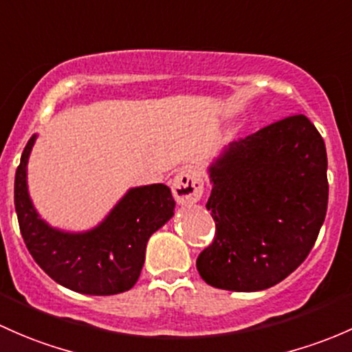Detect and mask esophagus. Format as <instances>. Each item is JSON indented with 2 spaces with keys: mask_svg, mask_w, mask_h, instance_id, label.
Masks as SVG:
<instances>
[{
  "mask_svg": "<svg viewBox=\"0 0 352 352\" xmlns=\"http://www.w3.org/2000/svg\"><path fill=\"white\" fill-rule=\"evenodd\" d=\"M173 197L179 205H191L200 201L203 195V179L195 168H183L171 184Z\"/></svg>",
  "mask_w": 352,
  "mask_h": 352,
  "instance_id": "1",
  "label": "esophagus"
}]
</instances>
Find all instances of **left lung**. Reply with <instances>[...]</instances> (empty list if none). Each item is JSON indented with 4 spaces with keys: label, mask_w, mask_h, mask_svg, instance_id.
<instances>
[{
    "label": "left lung",
    "mask_w": 352,
    "mask_h": 352,
    "mask_svg": "<svg viewBox=\"0 0 352 352\" xmlns=\"http://www.w3.org/2000/svg\"><path fill=\"white\" fill-rule=\"evenodd\" d=\"M215 239L197 259L208 285L259 292L305 261L325 220L327 152L305 115L283 118L223 149L208 168Z\"/></svg>",
    "instance_id": "8db88e82"
}]
</instances>
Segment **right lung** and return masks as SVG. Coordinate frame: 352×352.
Here are the masks:
<instances>
[{"instance_id":"obj_1","label":"right lung","mask_w":352,"mask_h":352,"mask_svg":"<svg viewBox=\"0 0 352 352\" xmlns=\"http://www.w3.org/2000/svg\"><path fill=\"white\" fill-rule=\"evenodd\" d=\"M35 139L25 146L14 175V210L35 263L72 292L117 295L130 289L142 271L149 237L175 215L171 190L166 184L132 188L95 229H54L38 217L28 195L27 164Z\"/></svg>"}]
</instances>
